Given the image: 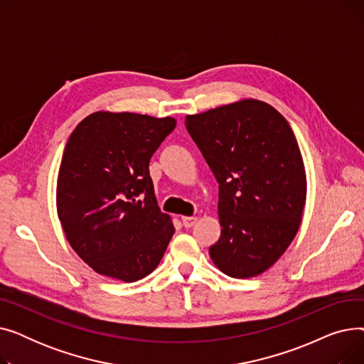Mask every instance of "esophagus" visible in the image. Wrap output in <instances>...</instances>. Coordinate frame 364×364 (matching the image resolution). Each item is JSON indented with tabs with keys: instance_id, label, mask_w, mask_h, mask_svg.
Wrapping results in <instances>:
<instances>
[{
	"instance_id": "obj_1",
	"label": "esophagus",
	"mask_w": 364,
	"mask_h": 364,
	"mask_svg": "<svg viewBox=\"0 0 364 364\" xmlns=\"http://www.w3.org/2000/svg\"><path fill=\"white\" fill-rule=\"evenodd\" d=\"M181 220H183V225H184L186 228H188V227H193V225L196 224L198 217H183Z\"/></svg>"
}]
</instances>
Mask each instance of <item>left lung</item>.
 <instances>
[{
  "instance_id": "8db88e82",
  "label": "left lung",
  "mask_w": 364,
  "mask_h": 364,
  "mask_svg": "<svg viewBox=\"0 0 364 364\" xmlns=\"http://www.w3.org/2000/svg\"><path fill=\"white\" fill-rule=\"evenodd\" d=\"M186 127L220 183L223 228L209 255L227 276H259L288 250L302 221L307 176L295 134L257 99L187 114Z\"/></svg>"
}]
</instances>
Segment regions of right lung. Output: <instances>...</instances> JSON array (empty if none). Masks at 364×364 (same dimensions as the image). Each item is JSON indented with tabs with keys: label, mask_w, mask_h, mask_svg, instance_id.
Returning <instances> with one entry per match:
<instances>
[{
	"label": "right lung",
	"mask_w": 364,
	"mask_h": 364,
	"mask_svg": "<svg viewBox=\"0 0 364 364\" xmlns=\"http://www.w3.org/2000/svg\"><path fill=\"white\" fill-rule=\"evenodd\" d=\"M176 124L99 110L70 134L57 176V217L95 273L131 283L161 262L176 228L158 206L149 162Z\"/></svg>",
	"instance_id": "right-lung-1"
}]
</instances>
